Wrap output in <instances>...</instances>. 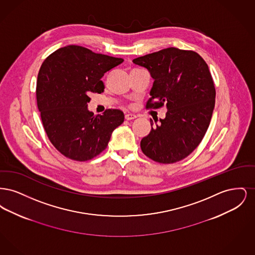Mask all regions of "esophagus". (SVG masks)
<instances>
[{
	"instance_id": "esophagus-1",
	"label": "esophagus",
	"mask_w": 255,
	"mask_h": 255,
	"mask_svg": "<svg viewBox=\"0 0 255 255\" xmlns=\"http://www.w3.org/2000/svg\"><path fill=\"white\" fill-rule=\"evenodd\" d=\"M136 118V116H134L133 114H127V115H125V120L126 121H132V120H134Z\"/></svg>"
}]
</instances>
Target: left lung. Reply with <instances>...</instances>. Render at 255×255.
<instances>
[{
  "label": "left lung",
  "mask_w": 255,
  "mask_h": 255,
  "mask_svg": "<svg viewBox=\"0 0 255 255\" xmlns=\"http://www.w3.org/2000/svg\"><path fill=\"white\" fill-rule=\"evenodd\" d=\"M154 79L147 108L166 105L163 120L154 123L140 141L142 152L160 163H174L190 155L209 126L215 87L208 66L197 52L161 49L133 60Z\"/></svg>",
  "instance_id": "8db88e82"
}]
</instances>
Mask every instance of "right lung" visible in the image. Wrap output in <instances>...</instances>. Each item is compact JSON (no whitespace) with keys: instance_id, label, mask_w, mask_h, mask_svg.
<instances>
[{"instance_id":"1","label":"right lung","mask_w":255,"mask_h":255,"mask_svg":"<svg viewBox=\"0 0 255 255\" xmlns=\"http://www.w3.org/2000/svg\"><path fill=\"white\" fill-rule=\"evenodd\" d=\"M123 61L70 45L43 62L37 77V105L50 142L65 157L78 161L97 157L124 122L121 110L95 116L88 109L89 96L104 91V73Z\"/></svg>"}]
</instances>
